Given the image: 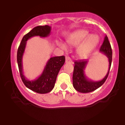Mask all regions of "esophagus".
I'll return each mask as SVG.
<instances>
[{
  "label": "esophagus",
  "instance_id": "obj_1",
  "mask_svg": "<svg viewBox=\"0 0 125 125\" xmlns=\"http://www.w3.org/2000/svg\"><path fill=\"white\" fill-rule=\"evenodd\" d=\"M66 63H72V61L71 59V58L69 56H67L66 58Z\"/></svg>",
  "mask_w": 125,
  "mask_h": 125
}]
</instances>
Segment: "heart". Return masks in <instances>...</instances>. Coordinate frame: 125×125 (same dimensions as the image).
Here are the masks:
<instances>
[{"label": "heart", "mask_w": 125, "mask_h": 125, "mask_svg": "<svg viewBox=\"0 0 125 125\" xmlns=\"http://www.w3.org/2000/svg\"><path fill=\"white\" fill-rule=\"evenodd\" d=\"M67 42L72 46H76L81 42L77 48V53L81 58H86L96 48L99 37L94 34L89 35L88 31L82 29L71 33L67 37ZM59 45L63 49L66 48V46L62 43H59Z\"/></svg>", "instance_id": "heart-1"}]
</instances>
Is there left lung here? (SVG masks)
Instances as JSON below:
<instances>
[{"label":"left lung","instance_id":"left-lung-1","mask_svg":"<svg viewBox=\"0 0 125 125\" xmlns=\"http://www.w3.org/2000/svg\"><path fill=\"white\" fill-rule=\"evenodd\" d=\"M100 52L105 54L108 58L109 65L106 75L101 81H92L86 76L84 73V70L88 63V61L80 60L74 61V71L73 73V86L77 91L81 93L91 92L101 86L106 80L109 73L112 60V51L107 36L104 37V42L100 48Z\"/></svg>","mask_w":125,"mask_h":125}]
</instances>
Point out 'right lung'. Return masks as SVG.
<instances>
[{
    "instance_id": "add662e5",
    "label": "right lung",
    "mask_w": 125,
    "mask_h": 125,
    "mask_svg": "<svg viewBox=\"0 0 125 125\" xmlns=\"http://www.w3.org/2000/svg\"><path fill=\"white\" fill-rule=\"evenodd\" d=\"M51 31V27L48 25L38 26L34 28L22 38L17 53V61L19 70L23 82L28 88L38 94H47L53 89L59 72L65 62V57L64 56H61L50 58L40 76L35 80L30 81L23 74L22 64L23 56L28 39L33 36L46 38L49 36Z\"/></svg>"
}]
</instances>
